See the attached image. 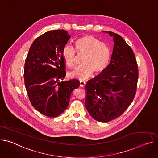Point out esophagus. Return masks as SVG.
<instances>
[{
    "mask_svg": "<svg viewBox=\"0 0 158 158\" xmlns=\"http://www.w3.org/2000/svg\"><path fill=\"white\" fill-rule=\"evenodd\" d=\"M85 85V82L84 81H80V86L82 87H84Z\"/></svg>",
    "mask_w": 158,
    "mask_h": 158,
    "instance_id": "obj_1",
    "label": "esophagus"
}]
</instances>
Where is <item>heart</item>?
Wrapping results in <instances>:
<instances>
[{
    "label": "heart",
    "instance_id": "1",
    "mask_svg": "<svg viewBox=\"0 0 158 158\" xmlns=\"http://www.w3.org/2000/svg\"><path fill=\"white\" fill-rule=\"evenodd\" d=\"M74 49L65 46L62 51L64 64L69 68H74L77 62V56H83L84 64L70 73V76L85 80L94 72L99 74L104 72L110 59V49L107 44L102 42L92 35H84L77 39L74 42Z\"/></svg>",
    "mask_w": 158,
    "mask_h": 158
}]
</instances>
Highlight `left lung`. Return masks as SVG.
<instances>
[{"instance_id":"1","label":"left lung","mask_w":158,"mask_h":158,"mask_svg":"<svg viewBox=\"0 0 158 158\" xmlns=\"http://www.w3.org/2000/svg\"><path fill=\"white\" fill-rule=\"evenodd\" d=\"M106 33L114 43L110 62L103 73L89 80L85 87L88 112L103 123L118 118L127 109L136 95L138 79V67L131 48L119 35Z\"/></svg>"}]
</instances>
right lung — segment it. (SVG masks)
Returning <instances> with one entry per match:
<instances>
[{
  "instance_id": "right-lung-1",
  "label": "right lung",
  "mask_w": 158,
  "mask_h": 158,
  "mask_svg": "<svg viewBox=\"0 0 158 158\" xmlns=\"http://www.w3.org/2000/svg\"><path fill=\"white\" fill-rule=\"evenodd\" d=\"M66 31L54 30L37 37L29 49L24 65V83L32 106L41 114L55 118L67 109L79 81H60L65 76L62 51L70 39Z\"/></svg>"
}]
</instances>
